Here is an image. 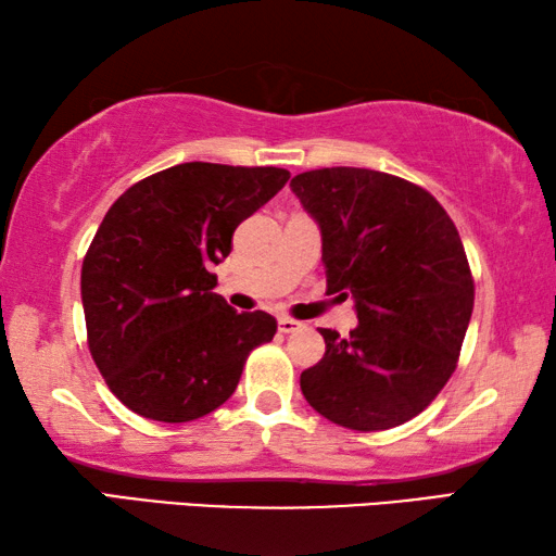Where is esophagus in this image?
I'll use <instances>...</instances> for the list:
<instances>
[{
	"instance_id": "34e87169",
	"label": "esophagus",
	"mask_w": 556,
	"mask_h": 556,
	"mask_svg": "<svg viewBox=\"0 0 556 556\" xmlns=\"http://www.w3.org/2000/svg\"><path fill=\"white\" fill-rule=\"evenodd\" d=\"M278 330L283 334L295 332V330H300V323L293 320V317H278Z\"/></svg>"
}]
</instances>
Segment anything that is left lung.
<instances>
[{"label":"left lung","mask_w":556,"mask_h":556,"mask_svg":"<svg viewBox=\"0 0 556 556\" xmlns=\"http://www.w3.org/2000/svg\"><path fill=\"white\" fill-rule=\"evenodd\" d=\"M323 231L327 293L354 298L350 338L320 330L325 354L300 375L317 414L352 431L412 421L458 367L476 283L456 224L424 187L362 167L290 181Z\"/></svg>","instance_id":"obj_1"}]
</instances>
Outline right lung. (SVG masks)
Segmentation results:
<instances>
[{
    "mask_svg": "<svg viewBox=\"0 0 556 556\" xmlns=\"http://www.w3.org/2000/svg\"><path fill=\"white\" fill-rule=\"evenodd\" d=\"M290 179L280 167L185 162L132 185L108 208L80 268L88 350L108 389L152 421L212 414L239 387L276 317L236 313L208 273L243 218Z\"/></svg>",
    "mask_w": 556,
    "mask_h": 556,
    "instance_id": "1",
    "label": "right lung"
}]
</instances>
